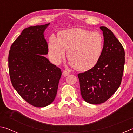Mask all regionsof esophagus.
Here are the masks:
<instances>
[{"label":"esophagus","mask_w":133,"mask_h":133,"mask_svg":"<svg viewBox=\"0 0 133 133\" xmlns=\"http://www.w3.org/2000/svg\"><path fill=\"white\" fill-rule=\"evenodd\" d=\"M62 75H63V76H68L69 75V73L66 70H64L63 71Z\"/></svg>","instance_id":"obj_1"}]
</instances>
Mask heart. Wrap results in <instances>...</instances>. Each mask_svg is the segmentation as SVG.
<instances>
[{
  "label": "heart",
  "mask_w": 133,
  "mask_h": 133,
  "mask_svg": "<svg viewBox=\"0 0 133 133\" xmlns=\"http://www.w3.org/2000/svg\"><path fill=\"white\" fill-rule=\"evenodd\" d=\"M103 48L102 35L97 31L75 28L60 33L58 38L51 36L48 43L49 57L54 64H60L66 56L69 64L80 70H87L100 59Z\"/></svg>",
  "instance_id": "obj_1"
}]
</instances>
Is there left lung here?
<instances>
[{
	"instance_id": "left-lung-1",
	"label": "left lung",
	"mask_w": 133,
	"mask_h": 133,
	"mask_svg": "<svg viewBox=\"0 0 133 133\" xmlns=\"http://www.w3.org/2000/svg\"><path fill=\"white\" fill-rule=\"evenodd\" d=\"M100 29L104 45L100 59L93 68L78 74L82 98L93 104L104 103L117 91L125 63L124 49L121 43L106 27Z\"/></svg>"
}]
</instances>
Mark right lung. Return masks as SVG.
I'll list each match as a JSON object with an SVG mask.
<instances>
[{
  "instance_id": "add662e5",
  "label": "right lung",
  "mask_w": 133,
  "mask_h": 133,
  "mask_svg": "<svg viewBox=\"0 0 133 133\" xmlns=\"http://www.w3.org/2000/svg\"><path fill=\"white\" fill-rule=\"evenodd\" d=\"M49 24L24 29L9 53V71L12 85L29 104L37 107L55 99L62 71L43 55L48 53L44 31Z\"/></svg>"
}]
</instances>
